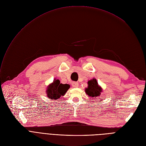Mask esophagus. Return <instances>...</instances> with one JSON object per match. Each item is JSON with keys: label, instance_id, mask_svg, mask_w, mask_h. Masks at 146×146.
I'll list each match as a JSON object with an SVG mask.
<instances>
[{"label": "esophagus", "instance_id": "34e87169", "mask_svg": "<svg viewBox=\"0 0 146 146\" xmlns=\"http://www.w3.org/2000/svg\"><path fill=\"white\" fill-rule=\"evenodd\" d=\"M78 82H72V86L73 87H78Z\"/></svg>", "mask_w": 146, "mask_h": 146}]
</instances>
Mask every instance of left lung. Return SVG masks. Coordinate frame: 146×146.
Returning a JSON list of instances; mask_svg holds the SVG:
<instances>
[{
  "instance_id": "1",
  "label": "left lung",
  "mask_w": 146,
  "mask_h": 146,
  "mask_svg": "<svg viewBox=\"0 0 146 146\" xmlns=\"http://www.w3.org/2000/svg\"><path fill=\"white\" fill-rule=\"evenodd\" d=\"M88 87L85 88L86 93L90 98H98L103 92V89L98 84L96 78H93L87 82Z\"/></svg>"
}]
</instances>
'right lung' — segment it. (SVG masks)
Returning <instances> with one entry per match:
<instances>
[{
  "instance_id": "obj_1",
  "label": "right lung",
  "mask_w": 146,
  "mask_h": 146,
  "mask_svg": "<svg viewBox=\"0 0 146 146\" xmlns=\"http://www.w3.org/2000/svg\"><path fill=\"white\" fill-rule=\"evenodd\" d=\"M69 88V84H62L59 80L54 78L53 82L47 87V97L52 100H58L65 94Z\"/></svg>"
}]
</instances>
